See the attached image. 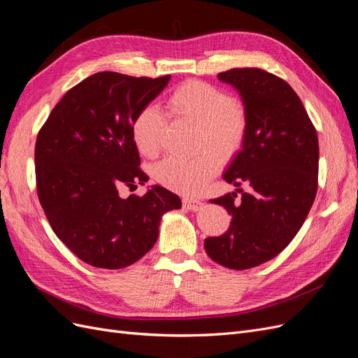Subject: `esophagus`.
Returning <instances> with one entry per match:
<instances>
[{
	"label": "esophagus",
	"mask_w": 358,
	"mask_h": 358,
	"mask_svg": "<svg viewBox=\"0 0 358 358\" xmlns=\"http://www.w3.org/2000/svg\"><path fill=\"white\" fill-rule=\"evenodd\" d=\"M182 203H183V206H185L187 209H189L192 212H196V210L203 208V201H200L197 199H183Z\"/></svg>",
	"instance_id": "1"
}]
</instances>
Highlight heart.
Instances as JSON below:
<instances>
[{"label": "heart", "mask_w": 358, "mask_h": 358, "mask_svg": "<svg viewBox=\"0 0 358 358\" xmlns=\"http://www.w3.org/2000/svg\"><path fill=\"white\" fill-rule=\"evenodd\" d=\"M167 109L173 116L197 125L199 149L215 150L220 157L229 158L243 143L248 131L246 104L220 86L197 79L182 82L169 95ZM131 136L140 154L157 157L166 145V116L155 106L142 107L133 121ZM214 153L203 150L194 158L169 157L155 167V179L171 191L197 194L220 169V158Z\"/></svg>", "instance_id": "obj_1"}]
</instances>
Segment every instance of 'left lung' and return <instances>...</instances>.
Here are the masks:
<instances>
[{
	"instance_id": "8db88e82",
	"label": "left lung",
	"mask_w": 358,
	"mask_h": 358,
	"mask_svg": "<svg viewBox=\"0 0 358 358\" xmlns=\"http://www.w3.org/2000/svg\"><path fill=\"white\" fill-rule=\"evenodd\" d=\"M218 79L239 91L248 131L224 173L242 197L209 200L224 206L231 222L222 236L208 237L204 249L215 263L245 270L282 252L305 222L318 188V136L299 95L278 76L233 69Z\"/></svg>"
}]
</instances>
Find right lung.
Masks as SVG:
<instances>
[{
	"label": "right lung",
	"mask_w": 358,
	"mask_h": 358,
	"mask_svg": "<svg viewBox=\"0 0 358 358\" xmlns=\"http://www.w3.org/2000/svg\"><path fill=\"white\" fill-rule=\"evenodd\" d=\"M169 80L95 73L66 92L38 131L41 208L58 239L94 267L136 263L155 245L162 215L180 209L176 194L159 185L142 197L119 196L149 179L138 167L131 125Z\"/></svg>",
	"instance_id": "obj_1"
}]
</instances>
